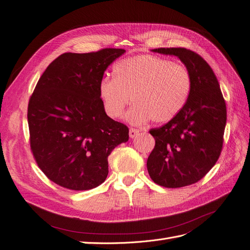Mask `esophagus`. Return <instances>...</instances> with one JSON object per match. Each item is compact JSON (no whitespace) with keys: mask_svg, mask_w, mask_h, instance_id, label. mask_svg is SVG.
Returning a JSON list of instances; mask_svg holds the SVG:
<instances>
[{"mask_svg":"<svg viewBox=\"0 0 250 250\" xmlns=\"http://www.w3.org/2000/svg\"><path fill=\"white\" fill-rule=\"evenodd\" d=\"M139 133H140V131H139L138 129H133V128H130V130H129V137H130L131 139H133V138H135V137H138Z\"/></svg>","mask_w":250,"mask_h":250,"instance_id":"1","label":"esophagus"}]
</instances>
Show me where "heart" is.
Returning <instances> with one entry per match:
<instances>
[{"label":"heart","mask_w":250,"mask_h":250,"mask_svg":"<svg viewBox=\"0 0 250 250\" xmlns=\"http://www.w3.org/2000/svg\"><path fill=\"white\" fill-rule=\"evenodd\" d=\"M115 77L99 82V97L107 116L118 119L131 101L125 119L143 125L152 119L165 123L183 110L192 88L191 75L184 65L154 55L125 58L113 66Z\"/></svg>","instance_id":"obj_1"}]
</instances>
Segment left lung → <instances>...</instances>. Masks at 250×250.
<instances>
[{"mask_svg":"<svg viewBox=\"0 0 250 250\" xmlns=\"http://www.w3.org/2000/svg\"><path fill=\"white\" fill-rule=\"evenodd\" d=\"M176 56L191 75L190 97L178 115L150 130L155 146L147 160L155 184L181 188L197 183L220 156L226 125V105L211 67L197 53L185 48L151 50Z\"/></svg>","mask_w":250,"mask_h":250,"instance_id":"8db88e82","label":"left lung"}]
</instances>
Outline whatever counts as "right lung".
Masks as SVG:
<instances>
[{"mask_svg":"<svg viewBox=\"0 0 250 250\" xmlns=\"http://www.w3.org/2000/svg\"><path fill=\"white\" fill-rule=\"evenodd\" d=\"M124 49L64 53L49 64L28 105L30 146L46 176L60 187L85 191L104 183L107 157L129 139L128 127L109 118L99 82Z\"/></svg>","mask_w":250,"mask_h":250,"instance_id":"obj_1","label":"right lung"}]
</instances>
